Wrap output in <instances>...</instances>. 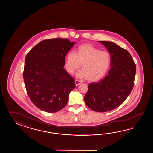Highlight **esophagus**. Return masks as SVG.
I'll list each match as a JSON object with an SVG mask.
<instances>
[{
	"instance_id": "34e87169",
	"label": "esophagus",
	"mask_w": 153,
	"mask_h": 153,
	"mask_svg": "<svg viewBox=\"0 0 153 153\" xmlns=\"http://www.w3.org/2000/svg\"><path fill=\"white\" fill-rule=\"evenodd\" d=\"M75 83L76 86H78V85L81 84V82L80 81H79V80H76L75 81Z\"/></svg>"
}]
</instances>
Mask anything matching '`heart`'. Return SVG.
<instances>
[{
    "label": "heart",
    "instance_id": "b5f03b06",
    "mask_svg": "<svg viewBox=\"0 0 153 153\" xmlns=\"http://www.w3.org/2000/svg\"><path fill=\"white\" fill-rule=\"evenodd\" d=\"M109 52L101 51L91 44L79 46L75 53L69 52L65 58V68L69 74H73L80 68L78 76L86 78L89 81H96L103 78L111 65Z\"/></svg>",
    "mask_w": 153,
    "mask_h": 153
}]
</instances>
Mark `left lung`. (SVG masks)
Returning a JSON list of instances; mask_svg holds the SVG:
<instances>
[{"label":"left lung","instance_id":"8db88e82","mask_svg":"<svg viewBox=\"0 0 153 153\" xmlns=\"http://www.w3.org/2000/svg\"><path fill=\"white\" fill-rule=\"evenodd\" d=\"M111 54V68L102 80L88 85L85 104L92 110L106 112L119 107L130 94L136 67L130 53L114 42L98 41Z\"/></svg>","mask_w":153,"mask_h":153}]
</instances>
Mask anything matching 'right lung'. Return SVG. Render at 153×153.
I'll use <instances>...</instances> for the list:
<instances>
[{
  "label": "right lung",
  "instance_id": "obj_1",
  "mask_svg": "<svg viewBox=\"0 0 153 153\" xmlns=\"http://www.w3.org/2000/svg\"><path fill=\"white\" fill-rule=\"evenodd\" d=\"M75 43L68 39L44 40L26 55L23 73L26 90L40 110L55 113L67 104L75 81L63 67L65 56Z\"/></svg>",
  "mask_w": 153,
  "mask_h": 153
}]
</instances>
